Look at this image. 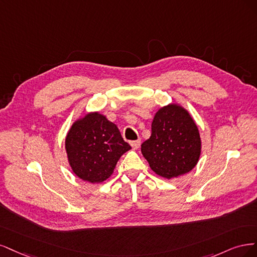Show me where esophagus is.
I'll return each mask as SVG.
<instances>
[{"mask_svg": "<svg viewBox=\"0 0 257 257\" xmlns=\"http://www.w3.org/2000/svg\"><path fill=\"white\" fill-rule=\"evenodd\" d=\"M130 145L132 146V148H134V150H138V148H139V147H140V145H141V140L131 141V142H130Z\"/></svg>", "mask_w": 257, "mask_h": 257, "instance_id": "esophagus-1", "label": "esophagus"}]
</instances>
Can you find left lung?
I'll return each mask as SVG.
<instances>
[{
	"label": "left lung",
	"mask_w": 257,
	"mask_h": 257,
	"mask_svg": "<svg viewBox=\"0 0 257 257\" xmlns=\"http://www.w3.org/2000/svg\"><path fill=\"white\" fill-rule=\"evenodd\" d=\"M201 148L200 132L191 115L171 103L155 114L152 136L141 145V152L157 175L171 179L195 167Z\"/></svg>",
	"instance_id": "8db88e82"
}]
</instances>
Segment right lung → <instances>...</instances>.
Wrapping results in <instances>:
<instances>
[{
	"label": "right lung",
	"mask_w": 257,
	"mask_h": 257,
	"mask_svg": "<svg viewBox=\"0 0 257 257\" xmlns=\"http://www.w3.org/2000/svg\"><path fill=\"white\" fill-rule=\"evenodd\" d=\"M65 148L72 172L82 180L99 184L112 175L117 161L131 146L115 123L93 112L72 123Z\"/></svg>",
	"instance_id": "obj_1"
}]
</instances>
